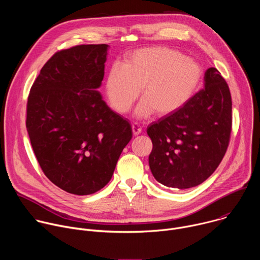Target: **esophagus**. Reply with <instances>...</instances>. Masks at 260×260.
Returning a JSON list of instances; mask_svg holds the SVG:
<instances>
[{
    "mask_svg": "<svg viewBox=\"0 0 260 260\" xmlns=\"http://www.w3.org/2000/svg\"><path fill=\"white\" fill-rule=\"evenodd\" d=\"M132 129H133L134 136H138V135H140L142 133V127L138 123L132 124Z\"/></svg>",
    "mask_w": 260,
    "mask_h": 260,
    "instance_id": "1",
    "label": "esophagus"
}]
</instances>
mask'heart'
<instances>
[{
  "label": "heart",
  "instance_id": "heart-1",
  "mask_svg": "<svg viewBox=\"0 0 260 260\" xmlns=\"http://www.w3.org/2000/svg\"><path fill=\"white\" fill-rule=\"evenodd\" d=\"M202 78V69L192 59L167 47L143 48L122 66L114 63L105 80V91L117 113L124 114L137 100L142 101L136 115L148 117L154 111L168 115L182 108L193 95Z\"/></svg>",
  "mask_w": 260,
  "mask_h": 260
}]
</instances>
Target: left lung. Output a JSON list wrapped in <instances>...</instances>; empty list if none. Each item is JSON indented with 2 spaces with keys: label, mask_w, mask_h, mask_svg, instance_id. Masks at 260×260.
Listing matches in <instances>:
<instances>
[{
  "label": "left lung",
  "mask_w": 260,
  "mask_h": 260,
  "mask_svg": "<svg viewBox=\"0 0 260 260\" xmlns=\"http://www.w3.org/2000/svg\"><path fill=\"white\" fill-rule=\"evenodd\" d=\"M182 108L147 127L153 148L149 166L165 186L187 189L207 180L223 158L232 132V96L216 68Z\"/></svg>",
  "instance_id": "left-lung-1"
}]
</instances>
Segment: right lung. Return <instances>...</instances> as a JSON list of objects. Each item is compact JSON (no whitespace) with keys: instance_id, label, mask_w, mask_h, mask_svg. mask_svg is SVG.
Listing matches in <instances>:
<instances>
[{"instance_id":"add662e5","label":"right lung","mask_w":260,"mask_h":260,"mask_svg":"<svg viewBox=\"0 0 260 260\" xmlns=\"http://www.w3.org/2000/svg\"><path fill=\"white\" fill-rule=\"evenodd\" d=\"M107 50V44H88L55 52L27 98L25 124L37 160L72 194H91L107 185L133 137L129 122L98 91Z\"/></svg>"}]
</instances>
